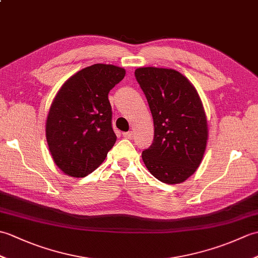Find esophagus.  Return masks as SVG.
Returning a JSON list of instances; mask_svg holds the SVG:
<instances>
[{
    "instance_id": "esophagus-1",
    "label": "esophagus",
    "mask_w": 258,
    "mask_h": 258,
    "mask_svg": "<svg viewBox=\"0 0 258 258\" xmlns=\"http://www.w3.org/2000/svg\"><path fill=\"white\" fill-rule=\"evenodd\" d=\"M133 132H124L123 133V136H124V138L125 139H128V140H131V139H132L133 138Z\"/></svg>"
}]
</instances>
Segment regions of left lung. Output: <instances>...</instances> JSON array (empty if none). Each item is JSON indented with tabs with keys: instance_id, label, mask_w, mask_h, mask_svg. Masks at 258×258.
<instances>
[{
	"instance_id": "obj_1",
	"label": "left lung",
	"mask_w": 258,
	"mask_h": 258,
	"mask_svg": "<svg viewBox=\"0 0 258 258\" xmlns=\"http://www.w3.org/2000/svg\"><path fill=\"white\" fill-rule=\"evenodd\" d=\"M135 78L154 123V141L142 153L145 166L163 183H182L201 165L208 140L199 93L187 78L173 69L139 68Z\"/></svg>"
}]
</instances>
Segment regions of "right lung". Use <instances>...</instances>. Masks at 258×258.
Instances as JSON below:
<instances>
[{
    "label": "right lung",
    "instance_id": "1",
    "mask_svg": "<svg viewBox=\"0 0 258 258\" xmlns=\"http://www.w3.org/2000/svg\"><path fill=\"white\" fill-rule=\"evenodd\" d=\"M112 64L82 69L61 86L45 123L54 163L71 177H85L101 165L116 142L108 92L124 79Z\"/></svg>",
    "mask_w": 258,
    "mask_h": 258
}]
</instances>
